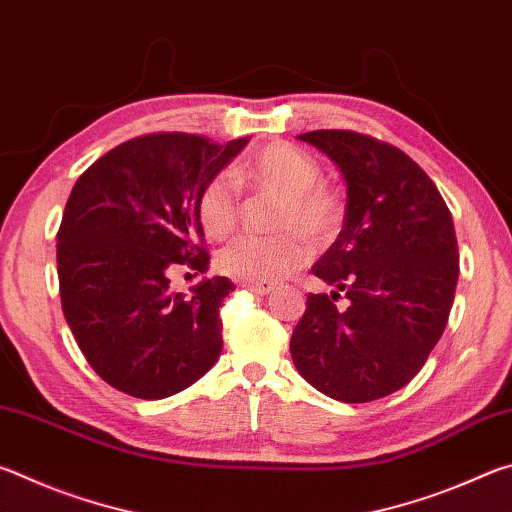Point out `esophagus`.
<instances>
[{
  "mask_svg": "<svg viewBox=\"0 0 512 512\" xmlns=\"http://www.w3.org/2000/svg\"><path fill=\"white\" fill-rule=\"evenodd\" d=\"M239 284H241V287H244V289L257 293V296H268V293H271V291L275 289L273 282H239Z\"/></svg>",
  "mask_w": 512,
  "mask_h": 512,
  "instance_id": "34e87169",
  "label": "esophagus"
}]
</instances>
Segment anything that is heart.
<instances>
[{
  "instance_id": "heart-1",
  "label": "heart",
  "mask_w": 512,
  "mask_h": 512,
  "mask_svg": "<svg viewBox=\"0 0 512 512\" xmlns=\"http://www.w3.org/2000/svg\"><path fill=\"white\" fill-rule=\"evenodd\" d=\"M237 183L282 196L275 225L300 230L314 244H323L339 225V201L323 185V169L298 146L273 142L255 151L235 169ZM198 221L207 239L221 241L235 232L241 198L235 180L214 176L198 196ZM309 259V246L298 232L275 237H241L225 246L216 264L239 282H277Z\"/></svg>"
}]
</instances>
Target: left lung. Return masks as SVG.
Returning a JSON list of instances; mask_svg holds the SVG:
<instances>
[{"label":"left lung","instance_id":"left-lung-1","mask_svg":"<svg viewBox=\"0 0 512 512\" xmlns=\"http://www.w3.org/2000/svg\"><path fill=\"white\" fill-rule=\"evenodd\" d=\"M298 140L339 167L348 203L339 237L311 266L336 291L309 293L291 357L332 400H379L409 384L443 336L458 282L452 214L427 173L391 144L352 131ZM339 290L345 310L333 302Z\"/></svg>","mask_w":512,"mask_h":512}]
</instances>
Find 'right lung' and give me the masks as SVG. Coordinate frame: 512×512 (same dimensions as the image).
Listing matches in <instances>:
<instances>
[{
	"mask_svg": "<svg viewBox=\"0 0 512 512\" xmlns=\"http://www.w3.org/2000/svg\"><path fill=\"white\" fill-rule=\"evenodd\" d=\"M248 144L187 133L135 137L76 180L58 230L60 302L97 375L140 400L192 386L223 348L228 277L169 289L178 264L210 268L198 196Z\"/></svg>",
	"mask_w": 512,
	"mask_h": 512,
	"instance_id": "obj_1",
	"label": "right lung"
}]
</instances>
